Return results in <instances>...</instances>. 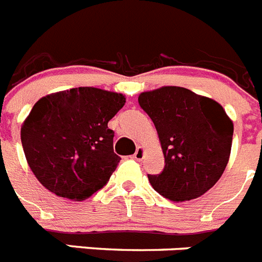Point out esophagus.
I'll list each match as a JSON object with an SVG mask.
<instances>
[{
	"label": "esophagus",
	"instance_id": "34e87169",
	"mask_svg": "<svg viewBox=\"0 0 262 262\" xmlns=\"http://www.w3.org/2000/svg\"><path fill=\"white\" fill-rule=\"evenodd\" d=\"M144 147L142 146H138L137 150H136V153L133 154V158L136 159V161H141L142 159V157H144Z\"/></svg>",
	"mask_w": 262,
	"mask_h": 262
}]
</instances>
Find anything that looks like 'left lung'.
Masks as SVG:
<instances>
[{
	"label": "left lung",
	"mask_w": 262,
	"mask_h": 262,
	"mask_svg": "<svg viewBox=\"0 0 262 262\" xmlns=\"http://www.w3.org/2000/svg\"><path fill=\"white\" fill-rule=\"evenodd\" d=\"M140 106L151 118L165 167L147 175L157 192L172 202L195 199L219 181L231 154L233 122L217 101L183 87L142 92Z\"/></svg>",
	"instance_id": "obj_1"
}]
</instances>
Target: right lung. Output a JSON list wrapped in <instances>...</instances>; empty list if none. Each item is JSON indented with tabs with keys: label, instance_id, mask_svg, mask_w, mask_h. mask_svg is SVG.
Listing matches in <instances>:
<instances>
[{
	"label": "right lung",
	"instance_id": "obj_1",
	"mask_svg": "<svg viewBox=\"0 0 262 262\" xmlns=\"http://www.w3.org/2000/svg\"><path fill=\"white\" fill-rule=\"evenodd\" d=\"M125 105L121 93L79 87L35 103L21 128L25 157L42 186L84 200L103 188L120 162L108 122Z\"/></svg>",
	"mask_w": 262,
	"mask_h": 262
}]
</instances>
